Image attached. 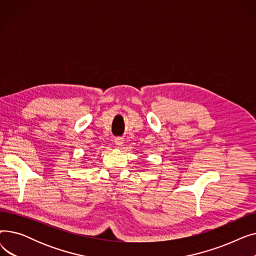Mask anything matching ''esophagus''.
I'll return each instance as SVG.
<instances>
[{
	"instance_id": "obj_1",
	"label": "esophagus",
	"mask_w": 256,
	"mask_h": 256,
	"mask_svg": "<svg viewBox=\"0 0 256 256\" xmlns=\"http://www.w3.org/2000/svg\"><path fill=\"white\" fill-rule=\"evenodd\" d=\"M124 143V138H121V137H117V138H115V144L117 145V146H122V144Z\"/></svg>"
}]
</instances>
